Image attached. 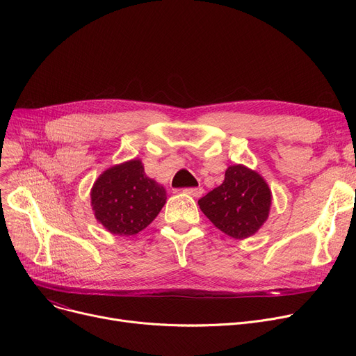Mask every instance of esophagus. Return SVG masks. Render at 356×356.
Wrapping results in <instances>:
<instances>
[{
    "label": "esophagus",
    "instance_id": "obj_1",
    "mask_svg": "<svg viewBox=\"0 0 356 356\" xmlns=\"http://www.w3.org/2000/svg\"><path fill=\"white\" fill-rule=\"evenodd\" d=\"M183 192L193 196V197H200L203 195V188H188V189H184Z\"/></svg>",
    "mask_w": 356,
    "mask_h": 356
}]
</instances>
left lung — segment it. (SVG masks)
Returning a JSON list of instances; mask_svg holds the SVG:
<instances>
[{"mask_svg":"<svg viewBox=\"0 0 356 356\" xmlns=\"http://www.w3.org/2000/svg\"><path fill=\"white\" fill-rule=\"evenodd\" d=\"M197 203L218 229L235 239H245L267 220L271 191L263 176L235 164L227 168L223 183Z\"/></svg>","mask_w":356,"mask_h":356,"instance_id":"obj_1","label":"left lung"}]
</instances>
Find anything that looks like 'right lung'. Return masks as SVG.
I'll list each match as a JSON object with an SVG mask.
<instances>
[{
	"label": "right lung",
	"mask_w": 356,
	"mask_h": 356,
	"mask_svg": "<svg viewBox=\"0 0 356 356\" xmlns=\"http://www.w3.org/2000/svg\"><path fill=\"white\" fill-rule=\"evenodd\" d=\"M165 189L147 177L141 160L109 167L90 191L93 215L114 235L129 236L154 220L165 203Z\"/></svg>",
	"instance_id": "obj_1"
}]
</instances>
